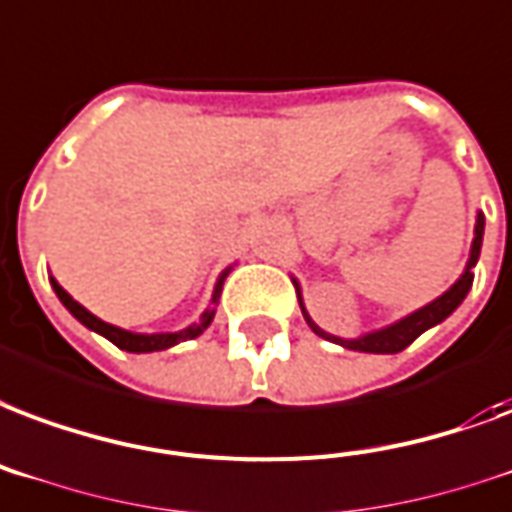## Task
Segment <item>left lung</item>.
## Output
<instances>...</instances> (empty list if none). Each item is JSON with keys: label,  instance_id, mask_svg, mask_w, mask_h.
Here are the masks:
<instances>
[{"label": "left lung", "instance_id": "1", "mask_svg": "<svg viewBox=\"0 0 512 512\" xmlns=\"http://www.w3.org/2000/svg\"><path fill=\"white\" fill-rule=\"evenodd\" d=\"M483 226H486V218L483 213L475 215V237H472L470 245V259L464 264V272L459 275V280L453 283L448 291H443L440 297L432 299L429 305L418 307L413 313H407L405 318H399L394 324L380 326V329H372V332H364L359 337H351V340H345V337H337V334L324 332L321 326L315 324L310 313L305 310V302H302V286H299V280L294 278V286H297V297H299V307H302V315H305L307 326L313 329L318 337H324L329 343H337L348 348V351H361V353H399L405 351L407 345L413 343L416 337L426 332V329H432V326L443 324L445 318L456 310V307L464 302V297L470 294L472 288V278H475V264L480 259V245H483Z\"/></svg>", "mask_w": 512, "mask_h": 512}]
</instances>
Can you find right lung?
Here are the masks:
<instances>
[{
	"label": "right lung",
	"mask_w": 512,
	"mask_h": 512,
	"mask_svg": "<svg viewBox=\"0 0 512 512\" xmlns=\"http://www.w3.org/2000/svg\"><path fill=\"white\" fill-rule=\"evenodd\" d=\"M229 272H232V267H226V270L218 275V280H215V288H213V299H210V307H207L205 313L199 315V321H194V324L186 326V329H180V332H153V334L129 332V329H121V326H113V324H107V321H102V318H96L91 310H86V307L80 305V302H75V299L69 297L67 291L59 286V280L56 278H51V286H53V291H56V297L61 299V305L67 307L69 313L75 315V318H78L80 324L86 326V329H91V332L107 337V340H110L113 345H118L121 351L153 353V351H167V348H172V345L186 343V340H194V337H199V334L205 332L207 326L213 324L215 305H218V299H221V288H224V280Z\"/></svg>",
	"instance_id": "obj_1"
}]
</instances>
